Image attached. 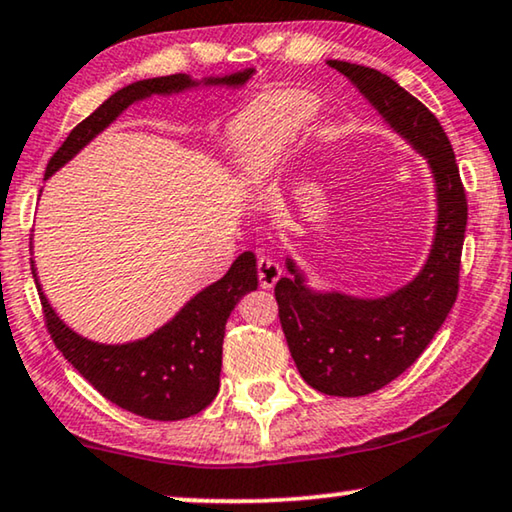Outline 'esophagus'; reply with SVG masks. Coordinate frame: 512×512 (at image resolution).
Masks as SVG:
<instances>
[{
	"mask_svg": "<svg viewBox=\"0 0 512 512\" xmlns=\"http://www.w3.org/2000/svg\"><path fill=\"white\" fill-rule=\"evenodd\" d=\"M257 276H259V285H262L264 289H271L278 282V278L282 276V269H280V264L276 262V259L259 257Z\"/></svg>",
	"mask_w": 512,
	"mask_h": 512,
	"instance_id": "obj_1",
	"label": "esophagus"
}]
</instances>
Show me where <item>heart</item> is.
<instances>
[{"label": "heart", "mask_w": 512, "mask_h": 512, "mask_svg": "<svg viewBox=\"0 0 512 512\" xmlns=\"http://www.w3.org/2000/svg\"><path fill=\"white\" fill-rule=\"evenodd\" d=\"M317 112L319 98L310 91L287 89L257 98L232 124L230 147L236 167L253 181L271 179Z\"/></svg>", "instance_id": "1"}]
</instances>
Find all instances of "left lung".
Listing matches in <instances>:
<instances>
[{"instance_id":"left-lung-1","label":"left lung","mask_w":512,"mask_h":512,"mask_svg":"<svg viewBox=\"0 0 512 512\" xmlns=\"http://www.w3.org/2000/svg\"><path fill=\"white\" fill-rule=\"evenodd\" d=\"M345 75L379 117L427 160L437 223L421 271L384 296H352L315 289L292 257L289 278L276 285L280 324L301 377L319 393L358 398L400 377L446 322L457 299L460 257L467 230V195L451 142L437 117L375 68L326 61Z\"/></svg>"}]
</instances>
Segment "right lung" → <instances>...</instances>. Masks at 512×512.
<instances>
[{
	"label": "right lung",
	"instance_id": "right-lung-1",
	"mask_svg": "<svg viewBox=\"0 0 512 512\" xmlns=\"http://www.w3.org/2000/svg\"><path fill=\"white\" fill-rule=\"evenodd\" d=\"M255 68L193 80L186 73L137 80L114 91L103 105L73 128L45 167V179L80 154L121 112L151 96H172L197 87L239 89L253 78ZM36 289L41 294L45 324L68 363L117 407L151 421H181L200 414L216 398L223 368L225 324L241 296L257 289V257L241 253L223 278L197 292L170 322L147 338L105 345L75 333L43 294L32 262Z\"/></svg>",
	"mask_w": 512,
	"mask_h": 512
}]
</instances>
